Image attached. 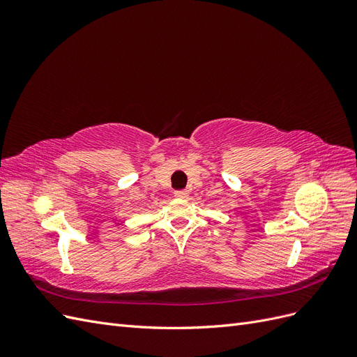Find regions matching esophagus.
I'll use <instances>...</instances> for the list:
<instances>
[{"mask_svg": "<svg viewBox=\"0 0 357 357\" xmlns=\"http://www.w3.org/2000/svg\"><path fill=\"white\" fill-rule=\"evenodd\" d=\"M174 195H176L177 198L186 199V198L189 197V192H188V190H176V192H174Z\"/></svg>", "mask_w": 357, "mask_h": 357, "instance_id": "esophagus-1", "label": "esophagus"}]
</instances>
